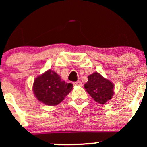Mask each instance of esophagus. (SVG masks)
Returning a JSON list of instances; mask_svg holds the SVG:
<instances>
[{"mask_svg":"<svg viewBox=\"0 0 147 147\" xmlns=\"http://www.w3.org/2000/svg\"><path fill=\"white\" fill-rule=\"evenodd\" d=\"M73 84L75 86H81L82 85V82L80 81H77V82H73Z\"/></svg>","mask_w":147,"mask_h":147,"instance_id":"obj_1","label":"esophagus"}]
</instances>
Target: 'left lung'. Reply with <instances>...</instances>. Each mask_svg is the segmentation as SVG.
<instances>
[{
	"instance_id": "left-lung-1",
	"label": "left lung",
	"mask_w": 147,
	"mask_h": 147,
	"mask_svg": "<svg viewBox=\"0 0 147 147\" xmlns=\"http://www.w3.org/2000/svg\"><path fill=\"white\" fill-rule=\"evenodd\" d=\"M84 87L92 98L100 104H105L115 94L113 83L97 72L89 75Z\"/></svg>"
}]
</instances>
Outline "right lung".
I'll list each match as a JSON object with an SVG mask.
<instances>
[{
  "label": "right lung",
  "mask_w": 147,
  "mask_h": 147,
  "mask_svg": "<svg viewBox=\"0 0 147 147\" xmlns=\"http://www.w3.org/2000/svg\"><path fill=\"white\" fill-rule=\"evenodd\" d=\"M72 87V84L65 82L55 72L48 69L35 78L32 91L39 102L49 106H55L64 100Z\"/></svg>",
  "instance_id": "1"
}]
</instances>
